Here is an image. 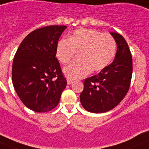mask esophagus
<instances>
[{"label": "esophagus", "instance_id": "obj_1", "mask_svg": "<svg viewBox=\"0 0 149 149\" xmlns=\"http://www.w3.org/2000/svg\"><path fill=\"white\" fill-rule=\"evenodd\" d=\"M67 82V85H70V84H72V82H73V81H72V79H68Z\"/></svg>", "mask_w": 149, "mask_h": 149}]
</instances>
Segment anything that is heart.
<instances>
[{"mask_svg":"<svg viewBox=\"0 0 149 149\" xmlns=\"http://www.w3.org/2000/svg\"><path fill=\"white\" fill-rule=\"evenodd\" d=\"M117 43L113 36L107 33L88 29L75 30L69 39L57 42L56 57L63 64L70 62L77 53L79 59L65 67L63 74L70 79L86 77L90 71L99 72L113 61Z\"/></svg>","mask_w":149,"mask_h":149,"instance_id":"b5f03b06","label":"heart"}]
</instances>
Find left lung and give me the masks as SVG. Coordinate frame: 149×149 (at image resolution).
Listing matches in <instances>:
<instances>
[{
  "instance_id": "1",
  "label": "left lung",
  "mask_w": 149,
  "mask_h": 149,
  "mask_svg": "<svg viewBox=\"0 0 149 149\" xmlns=\"http://www.w3.org/2000/svg\"><path fill=\"white\" fill-rule=\"evenodd\" d=\"M117 45L114 61L101 72L86 78L80 94L82 107L92 113H104L114 108L128 92L132 73V58L126 40L111 32Z\"/></svg>"
}]
</instances>
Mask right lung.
Masks as SVG:
<instances>
[{
	"instance_id": "obj_1",
	"label": "right lung",
	"mask_w": 149,
	"mask_h": 149,
	"mask_svg": "<svg viewBox=\"0 0 149 149\" xmlns=\"http://www.w3.org/2000/svg\"><path fill=\"white\" fill-rule=\"evenodd\" d=\"M65 26L38 29L23 39L16 52L12 81L17 95L36 112H47L58 104L67 86L56 57V47Z\"/></svg>"
}]
</instances>
